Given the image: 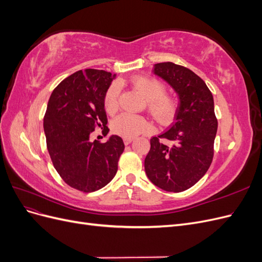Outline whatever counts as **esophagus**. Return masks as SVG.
I'll list each match as a JSON object with an SVG mask.
<instances>
[{
    "instance_id": "esophagus-1",
    "label": "esophagus",
    "mask_w": 262,
    "mask_h": 262,
    "mask_svg": "<svg viewBox=\"0 0 262 262\" xmlns=\"http://www.w3.org/2000/svg\"><path fill=\"white\" fill-rule=\"evenodd\" d=\"M132 141H133V139H131V138H124L123 139V142H124L125 145H129Z\"/></svg>"
}]
</instances>
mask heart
Instances as JSON below:
<instances>
[{
  "label": "heart",
  "mask_w": 262,
  "mask_h": 262,
  "mask_svg": "<svg viewBox=\"0 0 262 262\" xmlns=\"http://www.w3.org/2000/svg\"><path fill=\"white\" fill-rule=\"evenodd\" d=\"M131 84L147 100V108L157 122L165 124L171 120L176 112V101L169 95L165 94V86L162 82L148 76H136L132 78ZM119 94L120 87L115 83L109 87L105 95V108L109 114L117 112ZM112 129L120 137L136 138L152 130V124L142 116L121 114L113 120Z\"/></svg>",
  "instance_id": "1"
}]
</instances>
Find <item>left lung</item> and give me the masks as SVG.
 I'll list each match as a JSON object with an SVG mask.
<instances>
[{
  "instance_id": "8db88e82",
  "label": "left lung",
  "mask_w": 262,
  "mask_h": 262,
  "mask_svg": "<svg viewBox=\"0 0 262 262\" xmlns=\"http://www.w3.org/2000/svg\"><path fill=\"white\" fill-rule=\"evenodd\" d=\"M153 73L177 93L179 106L170 128L150 139L144 168L158 188L181 192L195 185L212 163L217 131L214 100L202 78L185 67L157 63Z\"/></svg>"
}]
</instances>
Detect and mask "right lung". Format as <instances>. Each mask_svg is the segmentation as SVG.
<instances>
[{"instance_id": "obj_1", "label": "right lung", "mask_w": 262, "mask_h": 262, "mask_svg": "<svg viewBox=\"0 0 262 262\" xmlns=\"http://www.w3.org/2000/svg\"><path fill=\"white\" fill-rule=\"evenodd\" d=\"M115 77L104 70L77 71L55 87L47 106L43 130L52 164L70 187L83 192L113 180L124 149L118 136L105 143L91 141L96 126L109 131L105 95Z\"/></svg>"}]
</instances>
